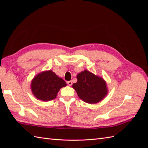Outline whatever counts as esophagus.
I'll use <instances>...</instances> for the list:
<instances>
[{"mask_svg": "<svg viewBox=\"0 0 148 148\" xmlns=\"http://www.w3.org/2000/svg\"><path fill=\"white\" fill-rule=\"evenodd\" d=\"M67 84H68L69 86H71V85H72V82H71V81L67 82Z\"/></svg>", "mask_w": 148, "mask_h": 148, "instance_id": "34e87169", "label": "esophagus"}]
</instances>
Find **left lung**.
Wrapping results in <instances>:
<instances>
[{"label": "left lung", "instance_id": "8db88e82", "mask_svg": "<svg viewBox=\"0 0 148 148\" xmlns=\"http://www.w3.org/2000/svg\"><path fill=\"white\" fill-rule=\"evenodd\" d=\"M77 82L72 88L78 97L88 104H96L102 101L108 93L107 84L104 78L97 76L88 70H84L79 73Z\"/></svg>", "mask_w": 148, "mask_h": 148}]
</instances>
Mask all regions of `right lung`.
Masks as SVG:
<instances>
[{"label":"right lung","instance_id":"add662e5","mask_svg":"<svg viewBox=\"0 0 148 148\" xmlns=\"http://www.w3.org/2000/svg\"><path fill=\"white\" fill-rule=\"evenodd\" d=\"M66 86L64 80L50 70L35 76L31 81V89L38 99L49 101L54 99L60 89Z\"/></svg>","mask_w":148,"mask_h":148}]
</instances>
